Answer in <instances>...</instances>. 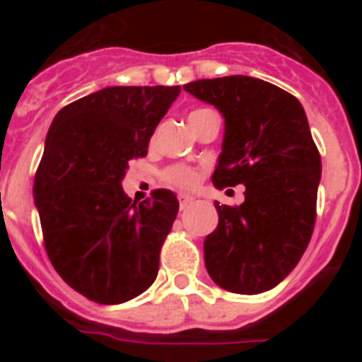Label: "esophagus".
I'll list each match as a JSON object with an SVG mask.
<instances>
[{"instance_id": "1", "label": "esophagus", "mask_w": 362, "mask_h": 362, "mask_svg": "<svg viewBox=\"0 0 362 362\" xmlns=\"http://www.w3.org/2000/svg\"><path fill=\"white\" fill-rule=\"evenodd\" d=\"M177 199H179V206H181V210H183V209H187L188 204H192V203H194V197L187 196V194H179V196H177Z\"/></svg>"}]
</instances>
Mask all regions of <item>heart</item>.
<instances>
[{
  "label": "heart",
  "instance_id": "heart-1",
  "mask_svg": "<svg viewBox=\"0 0 362 362\" xmlns=\"http://www.w3.org/2000/svg\"><path fill=\"white\" fill-rule=\"evenodd\" d=\"M197 177H199V175H197V172L192 170V168H188V166H170V168L165 172L166 183H170V185H174V187H179V188L196 187Z\"/></svg>",
  "mask_w": 362,
  "mask_h": 362
}]
</instances>
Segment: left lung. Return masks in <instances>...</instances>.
<instances>
[{"instance_id": "8db88e82", "label": "left lung", "mask_w": 362, "mask_h": 362, "mask_svg": "<svg viewBox=\"0 0 362 362\" xmlns=\"http://www.w3.org/2000/svg\"><path fill=\"white\" fill-rule=\"evenodd\" d=\"M183 88L225 119L214 187L245 185L239 206L214 201L219 223L204 239L209 276L228 292L263 293L296 268L315 225L321 156L305 108L250 76L199 79Z\"/></svg>"}]
</instances>
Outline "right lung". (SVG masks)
I'll return each mask as SVG.
<instances>
[{
	"label": "right lung",
	"instance_id": "right-lung-1",
	"mask_svg": "<svg viewBox=\"0 0 362 362\" xmlns=\"http://www.w3.org/2000/svg\"><path fill=\"white\" fill-rule=\"evenodd\" d=\"M179 92L107 86L62 108L47 134L34 179L45 248L63 281L99 305L127 303L158 277L179 201L153 190L132 203L121 181Z\"/></svg>",
	"mask_w": 362,
	"mask_h": 362
}]
</instances>
